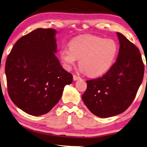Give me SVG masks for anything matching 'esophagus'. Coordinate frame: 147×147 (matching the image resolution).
Returning a JSON list of instances; mask_svg holds the SVG:
<instances>
[{
	"label": "esophagus",
	"instance_id": "esophagus-1",
	"mask_svg": "<svg viewBox=\"0 0 147 147\" xmlns=\"http://www.w3.org/2000/svg\"><path fill=\"white\" fill-rule=\"evenodd\" d=\"M80 79H81V78L79 76H77V75H75V74H74V81H76V80H80Z\"/></svg>",
	"mask_w": 147,
	"mask_h": 147
}]
</instances>
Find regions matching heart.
<instances>
[{
	"label": "heart",
	"mask_w": 147,
	"mask_h": 147,
	"mask_svg": "<svg viewBox=\"0 0 147 147\" xmlns=\"http://www.w3.org/2000/svg\"><path fill=\"white\" fill-rule=\"evenodd\" d=\"M69 49L60 51L61 60L67 68L75 64L90 77L100 76L111 68L118 53L114 40L95 35H84L72 39Z\"/></svg>",
	"instance_id": "b5f03b06"
}]
</instances>
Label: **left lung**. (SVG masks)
I'll return each instance as SVG.
<instances>
[{"mask_svg": "<svg viewBox=\"0 0 147 147\" xmlns=\"http://www.w3.org/2000/svg\"><path fill=\"white\" fill-rule=\"evenodd\" d=\"M116 33L120 45L116 62L102 77L87 80L82 95L90 111L100 118L127 110L143 80L144 66L139 49L121 33Z\"/></svg>", "mask_w": 147, "mask_h": 147, "instance_id": "obj_1", "label": "left lung"}]
</instances>
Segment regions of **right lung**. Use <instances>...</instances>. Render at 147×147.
<instances>
[{"label":"right lung","instance_id":"right-lung-1","mask_svg":"<svg viewBox=\"0 0 147 147\" xmlns=\"http://www.w3.org/2000/svg\"><path fill=\"white\" fill-rule=\"evenodd\" d=\"M56 30L39 28L22 37L6 60L9 96L32 116L47 114L57 104L73 76L63 68L56 53Z\"/></svg>","mask_w":147,"mask_h":147}]
</instances>
